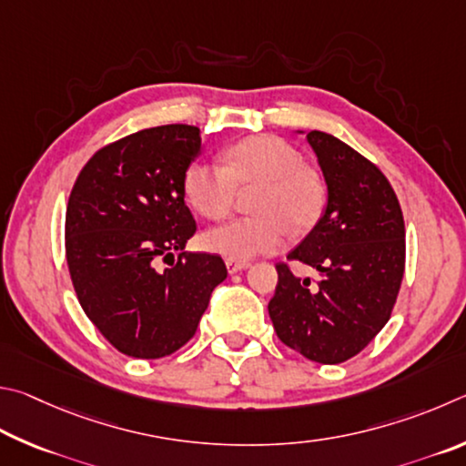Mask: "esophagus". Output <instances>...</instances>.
I'll use <instances>...</instances> for the list:
<instances>
[{"label":"esophagus","instance_id":"esophagus-1","mask_svg":"<svg viewBox=\"0 0 466 466\" xmlns=\"http://www.w3.org/2000/svg\"><path fill=\"white\" fill-rule=\"evenodd\" d=\"M225 266H227L228 274H235V272L246 270V268H248L249 264H248V262H241V259H231V258H227V259H225Z\"/></svg>","mask_w":466,"mask_h":466}]
</instances>
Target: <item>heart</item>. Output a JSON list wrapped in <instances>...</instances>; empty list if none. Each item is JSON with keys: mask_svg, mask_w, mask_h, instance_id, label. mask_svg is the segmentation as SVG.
I'll return each mask as SVG.
<instances>
[{"mask_svg": "<svg viewBox=\"0 0 466 466\" xmlns=\"http://www.w3.org/2000/svg\"><path fill=\"white\" fill-rule=\"evenodd\" d=\"M258 186L254 217L228 220L204 238L210 251L231 259L272 254L292 233H305L319 220L328 186L315 167L303 163L295 145L280 137H249L227 147L218 163L196 161L186 169L184 190L192 207L208 220L228 217L238 190Z\"/></svg>", "mask_w": 466, "mask_h": 466, "instance_id": "b5f03b06", "label": "heart"}]
</instances>
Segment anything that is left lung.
I'll use <instances>...</instances> for the list:
<instances>
[{
	"instance_id": "obj_1",
	"label": "left lung",
	"mask_w": 466,
	"mask_h": 466,
	"mask_svg": "<svg viewBox=\"0 0 466 466\" xmlns=\"http://www.w3.org/2000/svg\"><path fill=\"white\" fill-rule=\"evenodd\" d=\"M328 182V208L287 256L315 267L320 279H297L276 264L268 303L284 346L319 364L346 362L390 319L405 272V223L387 176L333 135H307Z\"/></svg>"
}]
</instances>
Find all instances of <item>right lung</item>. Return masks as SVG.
Returning <instances> with one entry per match:
<instances>
[{
    "mask_svg": "<svg viewBox=\"0 0 466 466\" xmlns=\"http://www.w3.org/2000/svg\"><path fill=\"white\" fill-rule=\"evenodd\" d=\"M200 128H143L104 145L81 167L65 215V256L87 319L118 352L155 360L194 338L223 258L186 248L196 220L184 176ZM170 266L161 271L158 262Z\"/></svg>",
    "mask_w": 466,
    "mask_h": 466,
    "instance_id": "1",
    "label": "right lung"
}]
</instances>
